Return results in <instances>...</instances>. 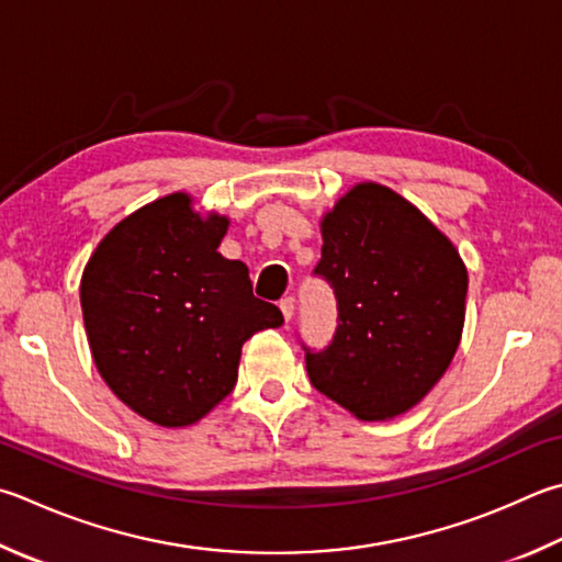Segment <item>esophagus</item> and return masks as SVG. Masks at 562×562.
<instances>
[{
  "instance_id": "esophagus-1",
  "label": "esophagus",
  "mask_w": 562,
  "mask_h": 562,
  "mask_svg": "<svg viewBox=\"0 0 562 562\" xmlns=\"http://www.w3.org/2000/svg\"><path fill=\"white\" fill-rule=\"evenodd\" d=\"M280 310H282V314H284V319H292L294 316V297H284V300H280Z\"/></svg>"
}]
</instances>
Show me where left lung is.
Returning a JSON list of instances; mask_svg holds the SVG:
<instances>
[{
  "mask_svg": "<svg viewBox=\"0 0 562 562\" xmlns=\"http://www.w3.org/2000/svg\"><path fill=\"white\" fill-rule=\"evenodd\" d=\"M322 260L339 326L324 351L307 349L316 391L359 420L415 407L442 379L464 329L467 268L454 243L403 199L361 181L322 218Z\"/></svg>",
  "mask_w": 562,
  "mask_h": 562,
  "instance_id": "1",
  "label": "left lung"
}]
</instances>
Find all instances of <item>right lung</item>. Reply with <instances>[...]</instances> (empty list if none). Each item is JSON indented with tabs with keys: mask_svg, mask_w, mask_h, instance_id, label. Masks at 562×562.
I'll return each mask as SVG.
<instances>
[{
	"mask_svg": "<svg viewBox=\"0 0 562 562\" xmlns=\"http://www.w3.org/2000/svg\"><path fill=\"white\" fill-rule=\"evenodd\" d=\"M228 216L177 191L122 218L80 278L95 369L130 411L161 427L209 415L238 381L240 349L282 312L252 294L248 268L218 252Z\"/></svg>",
	"mask_w": 562,
	"mask_h": 562,
	"instance_id": "add662e5",
	"label": "right lung"
}]
</instances>
